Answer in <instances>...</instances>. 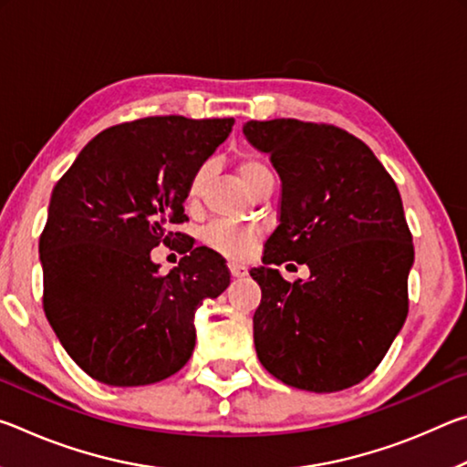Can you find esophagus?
<instances>
[{
    "label": "esophagus",
    "instance_id": "1",
    "mask_svg": "<svg viewBox=\"0 0 467 467\" xmlns=\"http://www.w3.org/2000/svg\"><path fill=\"white\" fill-rule=\"evenodd\" d=\"M228 270H231L233 278H243V275H247V267H244L243 264H236V262L228 264Z\"/></svg>",
    "mask_w": 467,
    "mask_h": 467
}]
</instances>
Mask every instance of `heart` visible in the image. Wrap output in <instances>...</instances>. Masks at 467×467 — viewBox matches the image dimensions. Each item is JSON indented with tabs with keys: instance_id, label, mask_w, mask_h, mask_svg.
I'll use <instances>...</instances> for the list:
<instances>
[{
	"instance_id": "1",
	"label": "heart",
	"mask_w": 467,
	"mask_h": 467,
	"mask_svg": "<svg viewBox=\"0 0 467 467\" xmlns=\"http://www.w3.org/2000/svg\"><path fill=\"white\" fill-rule=\"evenodd\" d=\"M236 172L243 179V183L247 185L251 192L255 189L265 177L272 175V171L267 164L257 156H243L236 162ZM205 181V169H200L193 175L192 183H189L187 189V200L195 202L202 193ZM259 236V231L253 226H239V224H231V223H214L210 224L203 231V243L208 244L210 249H214L218 253H223L226 257L233 259H244L255 247V241Z\"/></svg>"
}]
</instances>
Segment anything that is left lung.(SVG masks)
<instances>
[{
    "mask_svg": "<svg viewBox=\"0 0 467 467\" xmlns=\"http://www.w3.org/2000/svg\"><path fill=\"white\" fill-rule=\"evenodd\" d=\"M282 181L280 224L253 267L257 358L282 383L331 393L379 367L408 315L412 234L389 172L365 141L334 125L247 121ZM310 265L290 285L271 264Z\"/></svg>",
    "mask_w": 467,
    "mask_h": 467,
    "instance_id": "1",
    "label": "left lung"
}]
</instances>
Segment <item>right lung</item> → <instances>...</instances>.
<instances>
[{
	"instance_id": "1",
	"label": "right lung",
	"mask_w": 467,
	"mask_h": 467,
	"mask_svg": "<svg viewBox=\"0 0 467 467\" xmlns=\"http://www.w3.org/2000/svg\"><path fill=\"white\" fill-rule=\"evenodd\" d=\"M234 119L146 117L100 131L53 187L38 241L43 306L55 336L92 379L113 387L162 381L195 346V311L231 274L208 247L162 275L150 251L175 244L189 183Z\"/></svg>"
}]
</instances>
